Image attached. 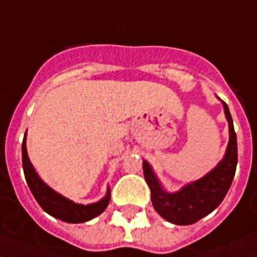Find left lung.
I'll return each instance as SVG.
<instances>
[{"mask_svg": "<svg viewBox=\"0 0 257 257\" xmlns=\"http://www.w3.org/2000/svg\"><path fill=\"white\" fill-rule=\"evenodd\" d=\"M226 118L228 121L230 140L225 158L208 175L200 180L185 185L176 193H167L163 191L158 179L148 162L144 161V176L152 191L153 206L165 219L175 225H192L202 217L212 213L225 198L235 176L238 163V146L236 133L234 131L231 113L223 102Z\"/></svg>", "mask_w": 257, "mask_h": 257, "instance_id": "8db88e82", "label": "left lung"}]
</instances>
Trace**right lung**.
Segmentation results:
<instances>
[{"label":"right lung","instance_id":"obj_1","mask_svg":"<svg viewBox=\"0 0 257 257\" xmlns=\"http://www.w3.org/2000/svg\"><path fill=\"white\" fill-rule=\"evenodd\" d=\"M22 165L26 182L29 184L35 200L44 212H47L55 218L69 222V223H81V222L90 221L102 212H104V209L107 208L109 200H111V192L108 189L107 195L100 201L90 204V205H81V204L70 201L52 188H49L48 185L39 178V175L32 167L29 155H27V150H26V137L23 139L22 144Z\"/></svg>","mask_w":257,"mask_h":257}]
</instances>
